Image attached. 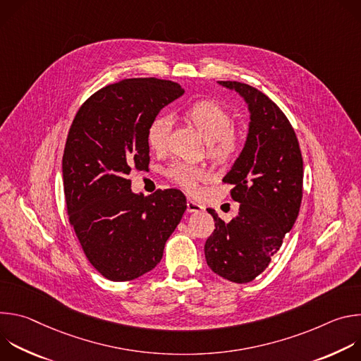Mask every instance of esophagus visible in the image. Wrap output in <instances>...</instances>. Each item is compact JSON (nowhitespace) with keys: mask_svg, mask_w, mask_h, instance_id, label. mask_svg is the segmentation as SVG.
<instances>
[{"mask_svg":"<svg viewBox=\"0 0 361 361\" xmlns=\"http://www.w3.org/2000/svg\"><path fill=\"white\" fill-rule=\"evenodd\" d=\"M204 210V207L201 204L192 201V200H187V212L188 213H201Z\"/></svg>","mask_w":361,"mask_h":361,"instance_id":"esophagus-1","label":"esophagus"}]
</instances>
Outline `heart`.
Instances as JSON below:
<instances>
[{
    "label": "heart",
    "instance_id": "heart-1",
    "mask_svg": "<svg viewBox=\"0 0 361 361\" xmlns=\"http://www.w3.org/2000/svg\"><path fill=\"white\" fill-rule=\"evenodd\" d=\"M184 120L190 123L201 137L210 142L212 156L217 160L233 157L240 148V135L233 128V117L228 110L214 99H201L184 110ZM171 121L167 117H157L147 128V144L152 151L163 152L169 144ZM167 176L185 188L195 192L198 183L207 180V173L187 163H174Z\"/></svg>",
    "mask_w": 361,
    "mask_h": 361
}]
</instances>
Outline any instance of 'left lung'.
<instances>
[{
  "mask_svg": "<svg viewBox=\"0 0 361 361\" xmlns=\"http://www.w3.org/2000/svg\"><path fill=\"white\" fill-rule=\"evenodd\" d=\"M248 106L250 124L243 151L223 178L233 184L238 216L224 223L213 209L216 230L204 245L209 267L233 283L262 274L293 228L302 198V157L295 133L266 94L238 81H219Z\"/></svg>",
  "mask_w": 361,
  "mask_h": 361,
  "instance_id": "1",
  "label": "left lung"
}]
</instances>
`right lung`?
Listing matches in <instances>:
<instances>
[{
  "mask_svg": "<svg viewBox=\"0 0 361 361\" xmlns=\"http://www.w3.org/2000/svg\"><path fill=\"white\" fill-rule=\"evenodd\" d=\"M181 85L128 78L94 92L75 114L63 156L68 220L92 267L111 281L156 267L187 201L180 190L134 194L131 167L149 163L147 128Z\"/></svg>",
  "mask_w": 361,
  "mask_h": 361,
  "instance_id": "obj_1",
  "label": "right lung"
}]
</instances>
